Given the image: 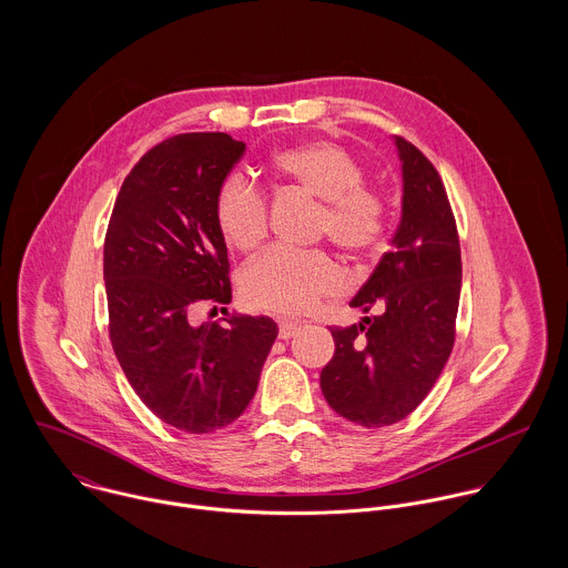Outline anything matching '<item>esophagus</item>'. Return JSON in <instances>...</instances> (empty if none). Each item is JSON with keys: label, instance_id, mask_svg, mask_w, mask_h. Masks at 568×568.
Masks as SVG:
<instances>
[{"label": "esophagus", "instance_id": "34e87169", "mask_svg": "<svg viewBox=\"0 0 568 568\" xmlns=\"http://www.w3.org/2000/svg\"><path fill=\"white\" fill-rule=\"evenodd\" d=\"M302 329V324H295V322H282L280 324V338H293L297 332Z\"/></svg>", "mask_w": 568, "mask_h": 568}]
</instances>
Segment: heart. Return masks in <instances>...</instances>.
Segmentation results:
<instances>
[{"label": "heart", "mask_w": 568, "mask_h": 568, "mask_svg": "<svg viewBox=\"0 0 568 568\" xmlns=\"http://www.w3.org/2000/svg\"><path fill=\"white\" fill-rule=\"evenodd\" d=\"M273 181L320 201L315 230L347 253L385 241L389 207L383 192L363 183L365 165L343 144L308 140L277 151L266 165ZM214 223L227 246L251 251L266 236L268 205L243 176H227L214 196ZM345 286L341 266L324 251L268 248L241 273V295L253 311L277 317L311 313Z\"/></svg>", "instance_id": "b5f03b06"}]
</instances>
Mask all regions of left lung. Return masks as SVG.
<instances>
[{
  "mask_svg": "<svg viewBox=\"0 0 568 568\" xmlns=\"http://www.w3.org/2000/svg\"><path fill=\"white\" fill-rule=\"evenodd\" d=\"M403 219L352 308L381 315L332 325L334 356L322 392L341 417L365 428L405 419L428 396L453 345L462 293V248L446 187L435 165L405 138Z\"/></svg>",
  "mask_w": 568,
  "mask_h": 568,
  "instance_id": "1",
  "label": "left lung"
}]
</instances>
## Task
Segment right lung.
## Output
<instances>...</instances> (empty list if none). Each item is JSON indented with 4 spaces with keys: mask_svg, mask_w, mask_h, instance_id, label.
I'll list each match as a JSON object with an SVG mask.
<instances>
[{
    "mask_svg": "<svg viewBox=\"0 0 568 568\" xmlns=\"http://www.w3.org/2000/svg\"><path fill=\"white\" fill-rule=\"evenodd\" d=\"M244 144L183 133L133 165L104 239L109 338L124 376L162 422L214 433L243 415L277 336L271 317L192 324L201 306L232 302L227 244L214 196Z\"/></svg>",
    "mask_w": 568,
    "mask_h": 568,
    "instance_id": "add662e5",
    "label": "right lung"
}]
</instances>
